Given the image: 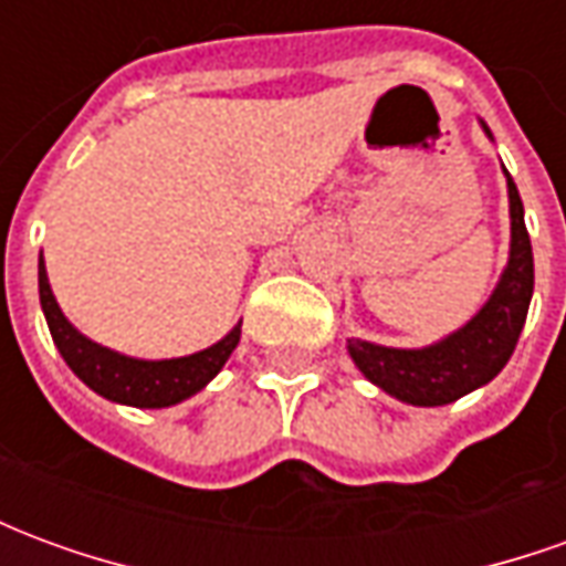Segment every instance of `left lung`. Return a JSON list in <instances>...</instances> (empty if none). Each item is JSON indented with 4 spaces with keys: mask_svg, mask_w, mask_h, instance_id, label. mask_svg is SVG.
<instances>
[{
    "mask_svg": "<svg viewBox=\"0 0 566 566\" xmlns=\"http://www.w3.org/2000/svg\"><path fill=\"white\" fill-rule=\"evenodd\" d=\"M488 133V127H485ZM510 185L512 248L497 291L467 327L427 348H385V345L348 339L357 369L381 391L412 406H446L463 394L482 388L506 367L518 345L527 306L534 296V251L524 227L518 187Z\"/></svg>",
    "mask_w": 566,
    "mask_h": 566,
    "instance_id": "1",
    "label": "left lung"
}]
</instances>
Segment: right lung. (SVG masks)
Segmentation results:
<instances>
[{"label":"right lung","mask_w":566,"mask_h":566,"mask_svg":"<svg viewBox=\"0 0 566 566\" xmlns=\"http://www.w3.org/2000/svg\"><path fill=\"white\" fill-rule=\"evenodd\" d=\"M39 296H42L44 318H48L54 345L60 348L69 369L87 388L103 394L105 400L139 406V409L175 406L187 400L190 394L202 391L221 373L227 357L233 355L239 336H242V331L233 327L221 343H214L206 352H197V355L175 357V360H136V357H124L112 352V348L91 343L87 336H81L69 324L66 315L56 306L54 294H51L44 260H39Z\"/></svg>","instance_id":"add662e5"}]
</instances>
